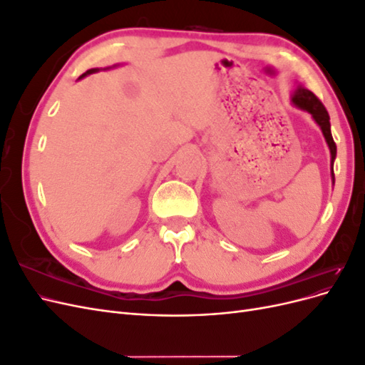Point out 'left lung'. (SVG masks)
Wrapping results in <instances>:
<instances>
[{"label": "left lung", "mask_w": 365, "mask_h": 365, "mask_svg": "<svg viewBox=\"0 0 365 365\" xmlns=\"http://www.w3.org/2000/svg\"><path fill=\"white\" fill-rule=\"evenodd\" d=\"M292 102H294L295 106L302 108V109H304V111L311 114L317 123L319 125V128H322L323 135H324L327 145H329V149H330V155H332V160H330V163H332V180L335 181L334 160L336 157V145L334 141L332 132H330V121H329L330 117H329L327 109L324 108L322 101H319V98L312 91H309V90H306V88H302V86L297 88V91L292 97Z\"/></svg>", "instance_id": "1"}]
</instances>
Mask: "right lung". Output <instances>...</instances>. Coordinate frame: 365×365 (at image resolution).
Instances as JSON below:
<instances>
[{
	"label": "right lung",
	"instance_id": "obj_1",
	"mask_svg": "<svg viewBox=\"0 0 365 365\" xmlns=\"http://www.w3.org/2000/svg\"><path fill=\"white\" fill-rule=\"evenodd\" d=\"M96 71H97V70H88L86 73H83V74L79 77V79H82V77H85V76H88V74H91V73H96Z\"/></svg>",
	"mask_w": 365,
	"mask_h": 365
}]
</instances>
